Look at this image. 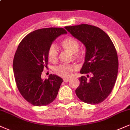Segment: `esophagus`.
<instances>
[{
  "instance_id": "1",
  "label": "esophagus",
  "mask_w": 130,
  "mask_h": 130,
  "mask_svg": "<svg viewBox=\"0 0 130 130\" xmlns=\"http://www.w3.org/2000/svg\"><path fill=\"white\" fill-rule=\"evenodd\" d=\"M63 81H64V82L68 83V81H69V78H64V79H63Z\"/></svg>"
}]
</instances>
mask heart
<instances>
[{"label": "heart", "instance_id": "heart-1", "mask_svg": "<svg viewBox=\"0 0 130 130\" xmlns=\"http://www.w3.org/2000/svg\"><path fill=\"white\" fill-rule=\"evenodd\" d=\"M60 45L65 50L72 54L73 58L81 60L83 58L81 52L78 51L79 44L77 40L73 37H66L61 41ZM48 58L52 62H56L58 58V52L56 46L52 44L48 51ZM75 70V67L71 64H61L55 69V72L58 75L63 78L71 76Z\"/></svg>", "mask_w": 130, "mask_h": 130}]
</instances>
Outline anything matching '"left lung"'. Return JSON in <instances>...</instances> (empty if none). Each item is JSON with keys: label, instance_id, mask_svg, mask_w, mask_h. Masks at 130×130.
<instances>
[{"label": "left lung", "instance_id": "8db88e82", "mask_svg": "<svg viewBox=\"0 0 130 130\" xmlns=\"http://www.w3.org/2000/svg\"><path fill=\"white\" fill-rule=\"evenodd\" d=\"M64 28L86 47L80 73L87 77L79 78L76 94L85 103H101L111 93L118 76L119 62L114 44L109 36L96 26L81 24Z\"/></svg>", "mask_w": 130, "mask_h": 130}]
</instances>
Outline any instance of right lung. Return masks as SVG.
I'll return each mask as SVG.
<instances>
[{"mask_svg":"<svg viewBox=\"0 0 130 130\" xmlns=\"http://www.w3.org/2000/svg\"><path fill=\"white\" fill-rule=\"evenodd\" d=\"M64 34L67 32L62 28L36 30L22 40L16 51L13 71L17 87L22 96L34 106L54 101L63 82L61 78L52 74L43 80L41 72L48 64V51L53 41Z\"/></svg>","mask_w":130,"mask_h":130,"instance_id":"1","label":"right lung"}]
</instances>
